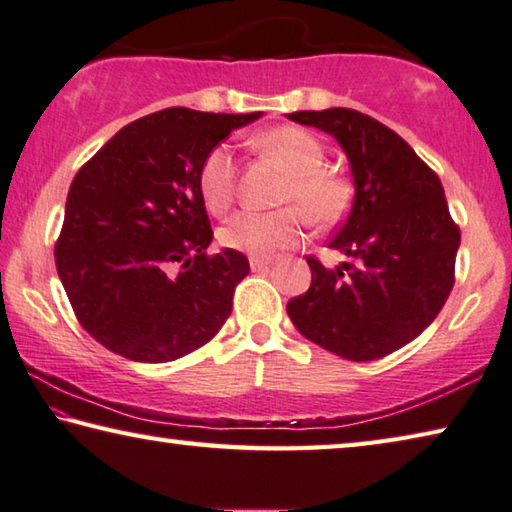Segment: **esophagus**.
<instances>
[{
  "label": "esophagus",
  "instance_id": "esophagus-1",
  "mask_svg": "<svg viewBox=\"0 0 512 512\" xmlns=\"http://www.w3.org/2000/svg\"><path fill=\"white\" fill-rule=\"evenodd\" d=\"M249 265H251V270H254V272H261V270H267V267L272 265V258L251 256V258H249Z\"/></svg>",
  "mask_w": 512,
  "mask_h": 512
}]
</instances>
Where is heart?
Listing matches in <instances>:
<instances>
[{
    "mask_svg": "<svg viewBox=\"0 0 512 512\" xmlns=\"http://www.w3.org/2000/svg\"><path fill=\"white\" fill-rule=\"evenodd\" d=\"M254 145L274 156L290 174L281 192L283 204L299 205L315 224H331L347 211L349 183L340 174L324 170V145L313 133L299 127H279L261 133ZM236 186L238 165L231 147H213L199 170V192L208 211L213 215L229 211L236 199ZM298 209L288 206L272 213L242 211L233 215L220 231L222 245L258 256H270L295 245L304 236V215Z\"/></svg>",
    "mask_w": 512,
    "mask_h": 512,
    "instance_id": "obj_1",
    "label": "heart"
}]
</instances>
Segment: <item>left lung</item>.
<instances>
[{"label":"left lung","mask_w":512,"mask_h":512,"mask_svg":"<svg viewBox=\"0 0 512 512\" xmlns=\"http://www.w3.org/2000/svg\"><path fill=\"white\" fill-rule=\"evenodd\" d=\"M292 122L340 142L354 174V206L331 249L335 270L308 256L313 281L288 301L301 335L347 360H376L415 340L454 288L460 229L442 183L395 131L354 108L297 111Z\"/></svg>","instance_id":"8db88e82"}]
</instances>
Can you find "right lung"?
<instances>
[{
    "label": "right lung",
    "instance_id": "obj_1",
    "mask_svg": "<svg viewBox=\"0 0 512 512\" xmlns=\"http://www.w3.org/2000/svg\"><path fill=\"white\" fill-rule=\"evenodd\" d=\"M261 113L165 108L127 124L67 192L56 270L74 315L99 345L136 363H167L206 345L249 272L213 240L199 170L206 154Z\"/></svg>",
    "mask_w": 512,
    "mask_h": 512
}]
</instances>
